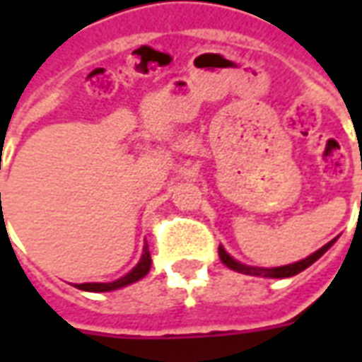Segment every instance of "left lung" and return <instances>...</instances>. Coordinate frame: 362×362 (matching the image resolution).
<instances>
[{
  "mask_svg": "<svg viewBox=\"0 0 362 362\" xmlns=\"http://www.w3.org/2000/svg\"><path fill=\"white\" fill-rule=\"evenodd\" d=\"M335 240L332 243H327L326 246H322L320 250H316L314 254H310L308 258L300 259V262H296V264H288V266H281V267H250V266H244L240 262H236L235 258H230L225 248L219 246V258L223 259V264L230 269H235V272L246 273V275H264V277H275V279H283V277H293L296 273L304 272L306 267H310L314 262L318 258H322L327 250H329V246L334 244Z\"/></svg>",
  "mask_w": 362,
  "mask_h": 362,
  "instance_id": "obj_1",
  "label": "left lung"
}]
</instances>
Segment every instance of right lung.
Returning <instances> with one entry per match:
<instances>
[{
    "mask_svg": "<svg viewBox=\"0 0 362 362\" xmlns=\"http://www.w3.org/2000/svg\"><path fill=\"white\" fill-rule=\"evenodd\" d=\"M1 196V194H0ZM151 269V254H149V246H143V254L139 264L132 269V272L124 275L122 279L112 281V283H81V285H75L77 288L81 291H90V293H104V291H114V288L126 287V285H132L135 281L143 279Z\"/></svg>",
    "mask_w": 362,
    "mask_h": 362,
    "instance_id": "add662e5",
    "label": "right lung"
}]
</instances>
